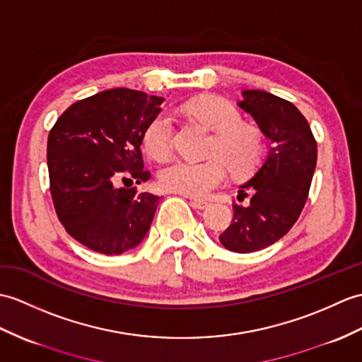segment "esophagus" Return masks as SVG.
<instances>
[{
	"instance_id": "esophagus-1",
	"label": "esophagus",
	"mask_w": 362,
	"mask_h": 362,
	"mask_svg": "<svg viewBox=\"0 0 362 362\" xmlns=\"http://www.w3.org/2000/svg\"><path fill=\"white\" fill-rule=\"evenodd\" d=\"M191 205L194 206L196 209H205V208L208 206V202L200 200V199H192V200H191Z\"/></svg>"
}]
</instances>
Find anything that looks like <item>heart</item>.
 Here are the masks:
<instances>
[{
	"mask_svg": "<svg viewBox=\"0 0 362 362\" xmlns=\"http://www.w3.org/2000/svg\"><path fill=\"white\" fill-rule=\"evenodd\" d=\"M187 112L209 131L216 132L206 162L173 160L158 171V182L168 191L191 197H204L226 177V166L234 175H245L257 165L262 141L256 128L242 123L240 114L230 102L214 95L199 97L187 106ZM173 122L162 114L149 123L143 134V146L154 158L171 151Z\"/></svg>",
	"mask_w": 362,
	"mask_h": 362,
	"instance_id": "heart-1",
	"label": "heart"
}]
</instances>
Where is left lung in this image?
Returning <instances> with one entry per match:
<instances>
[{
  "mask_svg": "<svg viewBox=\"0 0 362 362\" xmlns=\"http://www.w3.org/2000/svg\"><path fill=\"white\" fill-rule=\"evenodd\" d=\"M238 106L253 117L270 143L268 153L248 182L239 187L233 221L219 240L234 253H253L279 240L302 211L315 174L317 148L299 109L270 92L242 90Z\"/></svg>",
  "mask_w": 362,
  "mask_h": 362,
  "instance_id": "1",
  "label": "left lung"
}]
</instances>
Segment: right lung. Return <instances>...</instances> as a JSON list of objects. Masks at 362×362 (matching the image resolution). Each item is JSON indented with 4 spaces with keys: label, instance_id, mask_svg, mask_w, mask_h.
<instances>
[{
    "label": "right lung",
    "instance_id": "obj_1",
    "mask_svg": "<svg viewBox=\"0 0 362 362\" xmlns=\"http://www.w3.org/2000/svg\"><path fill=\"white\" fill-rule=\"evenodd\" d=\"M163 102L141 90L107 89L67 107L49 132L57 216L75 240L97 253L122 255L137 247L154 219L160 197L126 183L151 177L140 145Z\"/></svg>",
    "mask_w": 362,
    "mask_h": 362
}]
</instances>
